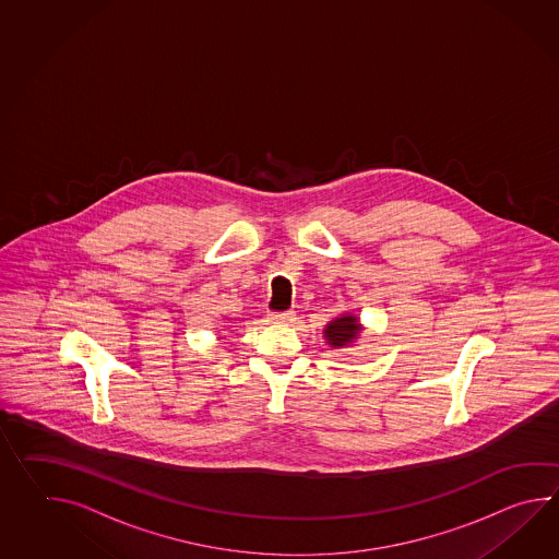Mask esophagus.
Here are the masks:
<instances>
[{"label": "esophagus", "instance_id": "obj_1", "mask_svg": "<svg viewBox=\"0 0 559 559\" xmlns=\"http://www.w3.org/2000/svg\"><path fill=\"white\" fill-rule=\"evenodd\" d=\"M297 319L295 310H285V312H271L269 321L271 323H293Z\"/></svg>", "mask_w": 559, "mask_h": 559}]
</instances>
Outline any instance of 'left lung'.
Wrapping results in <instances>:
<instances>
[{
    "instance_id": "1",
    "label": "left lung",
    "mask_w": 559,
    "mask_h": 559,
    "mask_svg": "<svg viewBox=\"0 0 559 559\" xmlns=\"http://www.w3.org/2000/svg\"><path fill=\"white\" fill-rule=\"evenodd\" d=\"M360 331L362 326L355 314H341L324 326V338L333 348L348 347L355 343V338H359Z\"/></svg>"
}]
</instances>
